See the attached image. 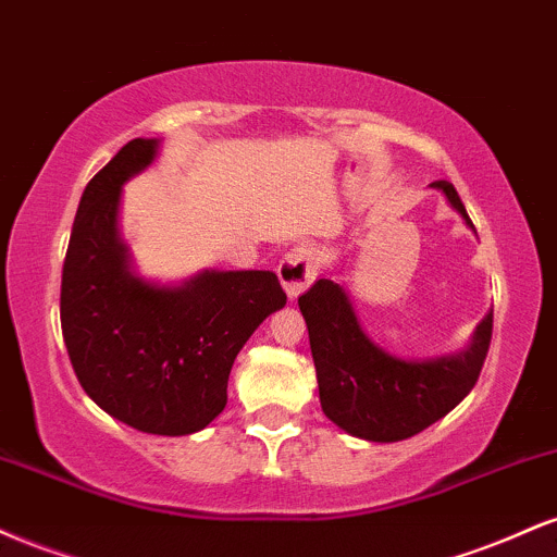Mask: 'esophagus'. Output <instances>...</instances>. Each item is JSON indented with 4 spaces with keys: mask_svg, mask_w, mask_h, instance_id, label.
<instances>
[{
    "mask_svg": "<svg viewBox=\"0 0 557 557\" xmlns=\"http://www.w3.org/2000/svg\"><path fill=\"white\" fill-rule=\"evenodd\" d=\"M324 264V251L319 246H296L280 261L277 274L287 298H298L306 290Z\"/></svg>",
    "mask_w": 557,
    "mask_h": 557,
    "instance_id": "34e87169",
    "label": "esophagus"
}]
</instances>
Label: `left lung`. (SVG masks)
Segmentation results:
<instances>
[{
  "label": "left lung",
  "instance_id": "left-lung-1",
  "mask_svg": "<svg viewBox=\"0 0 557 557\" xmlns=\"http://www.w3.org/2000/svg\"><path fill=\"white\" fill-rule=\"evenodd\" d=\"M430 188L440 190L466 227L474 230L453 183L434 181ZM298 306L309 327L324 417L369 443L408 440L450 413L476 385L492 341L487 311L466 348L434 359H403L367 335L348 293L335 280H317Z\"/></svg>",
  "mask_w": 557,
  "mask_h": 557
}]
</instances>
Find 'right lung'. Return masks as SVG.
Masks as SVG:
<instances>
[{
	"label": "right lung",
	"instance_id": "obj_1",
	"mask_svg": "<svg viewBox=\"0 0 557 557\" xmlns=\"http://www.w3.org/2000/svg\"><path fill=\"white\" fill-rule=\"evenodd\" d=\"M159 144L133 138L83 190L60 317L75 376L101 411L138 432L183 437L220 417L235 356L287 296L270 270H201L175 285L138 274L120 201Z\"/></svg>",
	"mask_w": 557,
	"mask_h": 557
}]
</instances>
